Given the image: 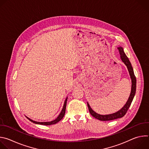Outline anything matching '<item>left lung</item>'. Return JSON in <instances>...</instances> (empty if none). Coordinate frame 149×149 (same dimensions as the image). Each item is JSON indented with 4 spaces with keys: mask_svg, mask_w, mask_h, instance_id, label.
<instances>
[{
    "mask_svg": "<svg viewBox=\"0 0 149 149\" xmlns=\"http://www.w3.org/2000/svg\"><path fill=\"white\" fill-rule=\"evenodd\" d=\"M118 51H119V54L120 55L121 59L122 61L124 63V64L126 65V67H127V69H128L130 76V78H131V79H132L131 93H130V95L129 96V98L128 100H127L126 104L124 105V107L120 110H119L118 111H117L115 113H113V114H111L100 115V114H97V113H95L94 111H93L92 110V109L91 108L89 104L87 102L88 110H89V111H90L91 115L92 116H93L94 118H97L99 120H101V121H110V120H115V119H117V118L123 117L126 114L127 110H129L130 106V105L132 102V101L134 98L135 94H136V77L134 75L133 69V67L132 66L131 63H130L129 58H127V56L125 54L123 48L120 47L118 48Z\"/></svg>",
    "mask_w": 149,
    "mask_h": 149,
    "instance_id": "1",
    "label": "left lung"
}]
</instances>
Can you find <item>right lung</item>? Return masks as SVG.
Here are the masks:
<instances>
[{
    "label": "right lung",
    "instance_id": "1",
    "mask_svg": "<svg viewBox=\"0 0 149 149\" xmlns=\"http://www.w3.org/2000/svg\"><path fill=\"white\" fill-rule=\"evenodd\" d=\"M67 98L68 97L66 98L65 102H64V104H63V108H62V110L61 112V113L59 114V115L58 116V117L54 120L53 121H51L50 122H37V121H33L31 119H30L29 118H28V117H26V118L30 120L31 122L33 123H35V124H41V125H52V124H56L58 122H59L63 117V116H64L65 115V110H66V106H67Z\"/></svg>",
    "mask_w": 149,
    "mask_h": 149
}]
</instances>
